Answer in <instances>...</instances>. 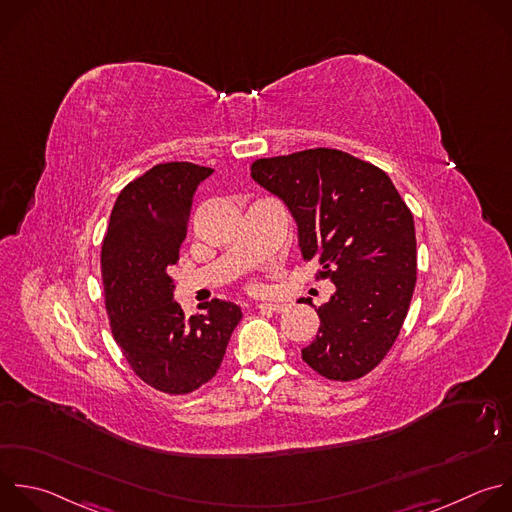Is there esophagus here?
Returning <instances> with one entry per match:
<instances>
[{"label": "esophagus", "mask_w": 512, "mask_h": 512, "mask_svg": "<svg viewBox=\"0 0 512 512\" xmlns=\"http://www.w3.org/2000/svg\"><path fill=\"white\" fill-rule=\"evenodd\" d=\"M257 309L261 311H273V313H283L287 307L283 303H259Z\"/></svg>", "instance_id": "34e87169"}]
</instances>
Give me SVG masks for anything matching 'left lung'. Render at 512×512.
Segmentation results:
<instances>
[{
    "instance_id": "left-lung-1",
    "label": "left lung",
    "mask_w": 512,
    "mask_h": 512,
    "mask_svg": "<svg viewBox=\"0 0 512 512\" xmlns=\"http://www.w3.org/2000/svg\"><path fill=\"white\" fill-rule=\"evenodd\" d=\"M251 177L289 207L303 259L335 285L303 362L327 380L366 376L394 346L416 285L408 205L382 168L335 148L259 158Z\"/></svg>"
}]
</instances>
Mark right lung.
I'll use <instances>...</instances> for the list:
<instances>
[{"label":"right lung","instance_id":"obj_1","mask_svg":"<svg viewBox=\"0 0 512 512\" xmlns=\"http://www.w3.org/2000/svg\"><path fill=\"white\" fill-rule=\"evenodd\" d=\"M213 168L162 162L128 183L102 243V283L112 335L132 372L150 388L181 396L221 368L241 307L213 299L185 315L170 267L179 261L197 187Z\"/></svg>","mask_w":512,"mask_h":512}]
</instances>
